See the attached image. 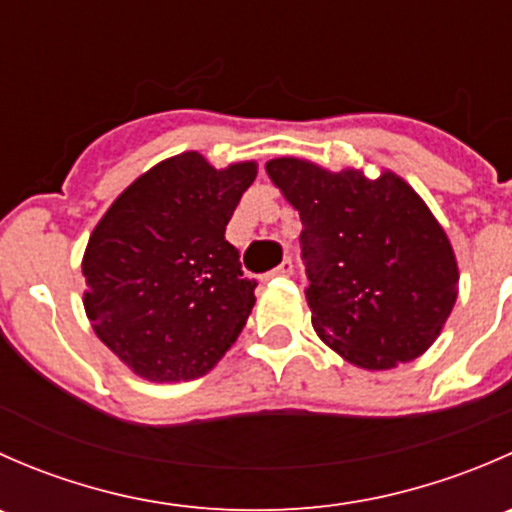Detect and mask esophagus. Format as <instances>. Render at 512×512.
Listing matches in <instances>:
<instances>
[{"label":"esophagus","mask_w":512,"mask_h":512,"mask_svg":"<svg viewBox=\"0 0 512 512\" xmlns=\"http://www.w3.org/2000/svg\"><path fill=\"white\" fill-rule=\"evenodd\" d=\"M294 272V262L289 260V257H285V260L280 262V265L275 267V272H272V275H282V277H287V275H292Z\"/></svg>","instance_id":"34e87169"}]
</instances>
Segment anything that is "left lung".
Wrapping results in <instances>:
<instances>
[{
	"mask_svg": "<svg viewBox=\"0 0 512 512\" xmlns=\"http://www.w3.org/2000/svg\"><path fill=\"white\" fill-rule=\"evenodd\" d=\"M299 210L312 324L364 369H391L433 344L456 302L458 267L446 232L414 190L384 173H329L299 158L267 163Z\"/></svg>",
	"mask_w": 512,
	"mask_h": 512,
	"instance_id": "1",
	"label": "left lung"
}]
</instances>
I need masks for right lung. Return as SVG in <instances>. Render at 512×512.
I'll return each mask as SVG.
<instances>
[{
  "label": "right lung",
  "mask_w": 512,
  "mask_h": 512,
  "mask_svg": "<svg viewBox=\"0 0 512 512\" xmlns=\"http://www.w3.org/2000/svg\"><path fill=\"white\" fill-rule=\"evenodd\" d=\"M255 163L215 170L198 153L128 185L91 235L84 307L94 332L151 381L198 379L235 344L255 304L225 227Z\"/></svg>",
  "instance_id": "obj_1"
}]
</instances>
